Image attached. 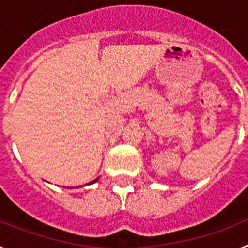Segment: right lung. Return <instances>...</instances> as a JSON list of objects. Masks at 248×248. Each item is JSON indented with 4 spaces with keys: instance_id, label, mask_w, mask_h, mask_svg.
<instances>
[{
    "instance_id": "right-lung-1",
    "label": "right lung",
    "mask_w": 248,
    "mask_h": 248,
    "mask_svg": "<svg viewBox=\"0 0 248 248\" xmlns=\"http://www.w3.org/2000/svg\"><path fill=\"white\" fill-rule=\"evenodd\" d=\"M97 181H98V179H95V180L91 181V183H89V184H88V185H91V184H94V183H97Z\"/></svg>"
}]
</instances>
